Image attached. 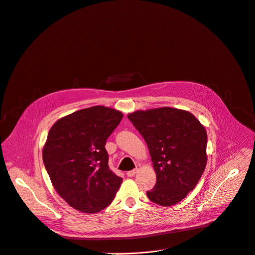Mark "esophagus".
Returning a JSON list of instances; mask_svg holds the SVG:
<instances>
[{
  "instance_id": "obj_1",
  "label": "esophagus",
  "mask_w": 255,
  "mask_h": 255,
  "mask_svg": "<svg viewBox=\"0 0 255 255\" xmlns=\"http://www.w3.org/2000/svg\"><path fill=\"white\" fill-rule=\"evenodd\" d=\"M136 172H137V169H134V170L128 171V172H127V176H128V177H132V176H134Z\"/></svg>"
}]
</instances>
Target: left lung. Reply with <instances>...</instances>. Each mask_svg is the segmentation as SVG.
I'll use <instances>...</instances> for the list:
<instances>
[{"label": "left lung", "instance_id": "8db88e82", "mask_svg": "<svg viewBox=\"0 0 255 255\" xmlns=\"http://www.w3.org/2000/svg\"><path fill=\"white\" fill-rule=\"evenodd\" d=\"M128 119L147 142L156 183L147 196L170 206L195 189L206 167L207 134L191 113L171 107L135 112Z\"/></svg>", "mask_w": 255, "mask_h": 255}]
</instances>
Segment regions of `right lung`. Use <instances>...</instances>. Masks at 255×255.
Instances as JSON below:
<instances>
[{
  "instance_id": "1",
  "label": "right lung",
  "mask_w": 255,
  "mask_h": 255,
  "mask_svg": "<svg viewBox=\"0 0 255 255\" xmlns=\"http://www.w3.org/2000/svg\"><path fill=\"white\" fill-rule=\"evenodd\" d=\"M116 109L94 106L66 116L49 131L42 159L52 184L79 212L107 207L123 181L109 170L105 143L122 121Z\"/></svg>"
}]
</instances>
